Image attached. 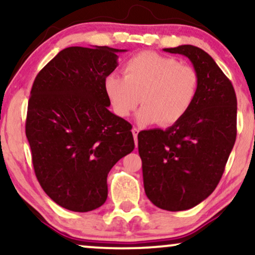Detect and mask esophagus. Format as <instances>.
I'll use <instances>...</instances> for the list:
<instances>
[{
  "mask_svg": "<svg viewBox=\"0 0 255 255\" xmlns=\"http://www.w3.org/2000/svg\"><path fill=\"white\" fill-rule=\"evenodd\" d=\"M131 133H133L134 141H135V146L137 147V134H139V129H137V128H133V129H131Z\"/></svg>",
  "mask_w": 255,
  "mask_h": 255,
  "instance_id": "obj_1",
  "label": "esophagus"
}]
</instances>
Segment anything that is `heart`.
Here are the masks:
<instances>
[{
    "instance_id": "b5f03b06",
    "label": "heart",
    "mask_w": 255,
    "mask_h": 255,
    "mask_svg": "<svg viewBox=\"0 0 255 255\" xmlns=\"http://www.w3.org/2000/svg\"><path fill=\"white\" fill-rule=\"evenodd\" d=\"M125 77L110 73L104 90L115 114L128 118L140 100L143 107L136 119L141 125L164 127L179 122L194 103L198 91V73L176 58L155 52H140L126 61Z\"/></svg>"
}]
</instances>
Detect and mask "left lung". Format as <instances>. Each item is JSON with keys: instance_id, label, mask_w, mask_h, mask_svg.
<instances>
[{"instance_id": "1", "label": "left lung", "mask_w": 255, "mask_h": 255, "mask_svg": "<svg viewBox=\"0 0 255 255\" xmlns=\"http://www.w3.org/2000/svg\"><path fill=\"white\" fill-rule=\"evenodd\" d=\"M164 51L191 61L198 91L179 122L140 131L137 146L147 197L160 209L182 211L203 202L219 184L235 143L238 102L231 81L207 52L192 45Z\"/></svg>"}]
</instances>
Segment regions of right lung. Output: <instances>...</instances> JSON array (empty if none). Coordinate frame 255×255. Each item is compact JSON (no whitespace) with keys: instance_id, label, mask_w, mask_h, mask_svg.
<instances>
[{"instance_id":"1","label":"right lung","mask_w":255,"mask_h":255,"mask_svg":"<svg viewBox=\"0 0 255 255\" xmlns=\"http://www.w3.org/2000/svg\"><path fill=\"white\" fill-rule=\"evenodd\" d=\"M108 46L60 51L33 83L26 120L35 176L67 210L87 213L108 197L107 177L134 149L131 125L108 109L104 81L116 69Z\"/></svg>"}]
</instances>
